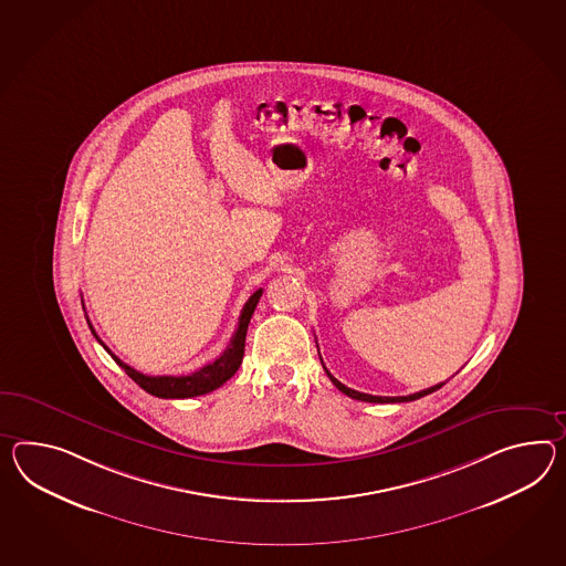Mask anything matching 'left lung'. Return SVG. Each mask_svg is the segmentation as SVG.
Returning a JSON list of instances; mask_svg holds the SVG:
<instances>
[{
  "instance_id": "8db88e82",
  "label": "left lung",
  "mask_w": 566,
  "mask_h": 566,
  "mask_svg": "<svg viewBox=\"0 0 566 566\" xmlns=\"http://www.w3.org/2000/svg\"><path fill=\"white\" fill-rule=\"evenodd\" d=\"M321 364H323V359H321ZM323 368H325V364H323ZM325 373L327 376L332 378L333 385L337 386L344 395L347 397H352V399L364 400V402H407V400L421 399V397H426L429 392H433V390H438L441 385L431 386V388H426V390H419V392H415V395H409V397H374V395H366V392H358V390H354V388H347V386L342 385L335 376H333L327 368H325Z\"/></svg>"
}]
</instances>
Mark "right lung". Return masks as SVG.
I'll list each match as a JSON object with an SVG mask.
<instances>
[{"mask_svg": "<svg viewBox=\"0 0 566 566\" xmlns=\"http://www.w3.org/2000/svg\"><path fill=\"white\" fill-rule=\"evenodd\" d=\"M262 292V289L255 290V292L249 296L248 303H245L243 311H241V317H239V325H237V329H234L233 339H231L229 347L222 352L221 358L214 359L212 364H207V366H202L200 370L188 374V376H147V374L137 373L135 368H130L123 359L116 358V356L112 354L111 349L104 345V342L97 337V333L94 332V327H92L87 315H85V318H87V325H90V329L94 333V337H96L97 342L104 345V349L111 354L114 361H116L143 390H147L149 395L159 397V399H190V397H200V395L212 392L214 388L224 385V382L239 370L241 359H243V354H245V335H248L249 321H251V315H253L255 306L260 303ZM83 311H85V306H83Z\"/></svg>", "mask_w": 566, "mask_h": 566, "instance_id": "right-lung-1", "label": "right lung"}]
</instances>
